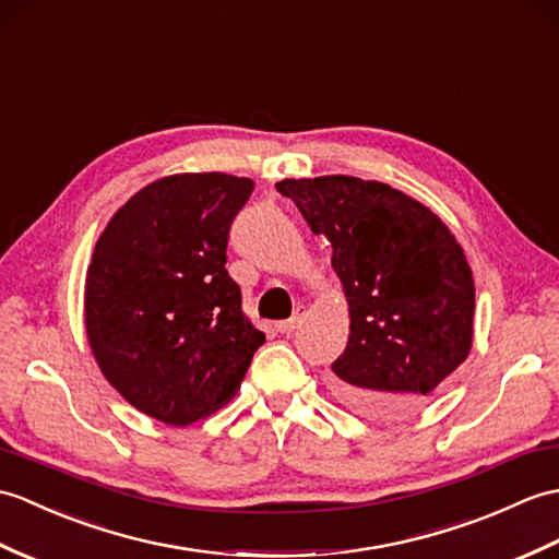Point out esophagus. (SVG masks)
<instances>
[{
	"mask_svg": "<svg viewBox=\"0 0 559 559\" xmlns=\"http://www.w3.org/2000/svg\"><path fill=\"white\" fill-rule=\"evenodd\" d=\"M302 317H305V307L297 305L290 319H285V321H278V323H276V331H278V333H293V331L302 323Z\"/></svg>",
	"mask_w": 559,
	"mask_h": 559,
	"instance_id": "obj_1",
	"label": "esophagus"
}]
</instances>
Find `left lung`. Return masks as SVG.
Returning a JSON list of instances; mask_svg holds the SVG:
<instances>
[{"mask_svg": "<svg viewBox=\"0 0 559 559\" xmlns=\"http://www.w3.org/2000/svg\"><path fill=\"white\" fill-rule=\"evenodd\" d=\"M276 190L333 248L349 314L335 395L379 417L426 405L474 343L472 266L445 221L402 190L355 176L285 178Z\"/></svg>", "mask_w": 559, "mask_h": 559, "instance_id": "left-lung-1", "label": "left lung"}]
</instances>
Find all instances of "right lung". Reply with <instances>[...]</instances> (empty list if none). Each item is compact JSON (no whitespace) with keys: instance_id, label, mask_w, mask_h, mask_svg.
Returning <instances> with one entry per match:
<instances>
[{"instance_id":"right-lung-1","label":"right lung","mask_w":559,"mask_h":559,"mask_svg":"<svg viewBox=\"0 0 559 559\" xmlns=\"http://www.w3.org/2000/svg\"><path fill=\"white\" fill-rule=\"evenodd\" d=\"M252 188L221 171L164 176L97 238L83 307L90 349L128 405L162 424L228 405L264 343L226 271L230 221Z\"/></svg>"}]
</instances>
